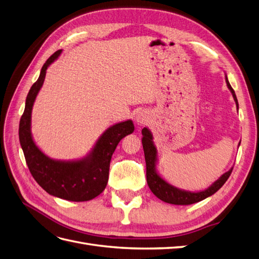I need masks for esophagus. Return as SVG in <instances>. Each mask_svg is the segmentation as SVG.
Returning <instances> with one entry per match:
<instances>
[{
	"mask_svg": "<svg viewBox=\"0 0 259 259\" xmlns=\"http://www.w3.org/2000/svg\"><path fill=\"white\" fill-rule=\"evenodd\" d=\"M136 122H138V124H145L147 122V117L145 114L139 113L136 115Z\"/></svg>",
	"mask_w": 259,
	"mask_h": 259,
	"instance_id": "1",
	"label": "esophagus"
}]
</instances>
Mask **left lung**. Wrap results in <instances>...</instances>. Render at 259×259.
Listing matches in <instances>:
<instances>
[{
    "label": "left lung",
    "mask_w": 259,
    "mask_h": 259,
    "mask_svg": "<svg viewBox=\"0 0 259 259\" xmlns=\"http://www.w3.org/2000/svg\"><path fill=\"white\" fill-rule=\"evenodd\" d=\"M226 82L228 89L231 91L232 96L236 100L237 107L238 105V99L236 96V93H234L233 89L227 79L226 76ZM143 134V147H144V152H145V159H146V166H147V183L150 190L153 192L154 195H156L160 200L169 203V204H175V205H188V204H193L195 202H199L206 199L209 195L214 194L217 190L221 189L223 185L227 182V179L229 178L232 168L229 169L227 173H225L221 178L211 185L208 189L200 192H189V191H184L179 190L177 188L168 185L165 180H163L158 173L155 171V162H156V149L152 143V135L151 133L149 132L148 128H143L142 131Z\"/></svg>",
    "instance_id": "1"
}]
</instances>
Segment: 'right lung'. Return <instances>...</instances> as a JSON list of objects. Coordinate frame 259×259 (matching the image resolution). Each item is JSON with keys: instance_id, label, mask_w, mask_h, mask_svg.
Masks as SVG:
<instances>
[{"instance_id": "right-lung-1", "label": "right lung", "mask_w": 259, "mask_h": 259, "mask_svg": "<svg viewBox=\"0 0 259 259\" xmlns=\"http://www.w3.org/2000/svg\"><path fill=\"white\" fill-rule=\"evenodd\" d=\"M60 53L61 51L55 52L46 60L40 76L31 86L26 99L25 111L20 117L19 140L31 175L46 192L68 201H89L105 190L111 156L120 140L134 131V124L128 120L109 127L101 135L92 153L83 160L62 162L48 158L35 146L31 136V110L43 85L46 69Z\"/></svg>"}]
</instances>
